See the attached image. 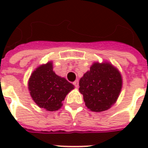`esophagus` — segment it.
Instances as JSON below:
<instances>
[{
    "label": "esophagus",
    "instance_id": "obj_1",
    "mask_svg": "<svg viewBox=\"0 0 148 148\" xmlns=\"http://www.w3.org/2000/svg\"><path fill=\"white\" fill-rule=\"evenodd\" d=\"M74 86L75 87H76V88H77V87H78V80H76V81H74Z\"/></svg>",
    "mask_w": 148,
    "mask_h": 148
}]
</instances>
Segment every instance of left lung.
Instances as JSON below:
<instances>
[{
  "mask_svg": "<svg viewBox=\"0 0 148 148\" xmlns=\"http://www.w3.org/2000/svg\"><path fill=\"white\" fill-rule=\"evenodd\" d=\"M79 91L88 109L103 112L116 101L122 88L120 71L109 62H94L79 81Z\"/></svg>",
  "mask_w": 148,
  "mask_h": 148,
  "instance_id": "8db88e82",
  "label": "left lung"
}]
</instances>
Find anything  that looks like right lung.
I'll list each match as a JSON object with an SVG mask.
<instances>
[{"label": "right lung", "instance_id": "add662e5", "mask_svg": "<svg viewBox=\"0 0 148 148\" xmlns=\"http://www.w3.org/2000/svg\"><path fill=\"white\" fill-rule=\"evenodd\" d=\"M74 86L53 71L51 62L39 66L31 74L28 90L37 106L47 111H57Z\"/></svg>", "mask_w": 148, "mask_h": 148}]
</instances>
